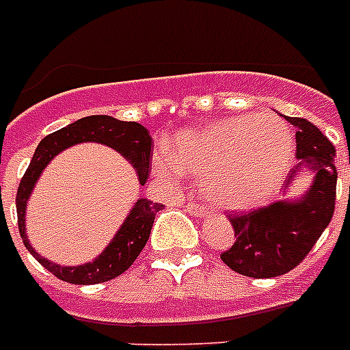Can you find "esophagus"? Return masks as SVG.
I'll use <instances>...</instances> for the list:
<instances>
[{
    "label": "esophagus",
    "instance_id": "34e87169",
    "mask_svg": "<svg viewBox=\"0 0 350 350\" xmlns=\"http://www.w3.org/2000/svg\"><path fill=\"white\" fill-rule=\"evenodd\" d=\"M185 208L189 211V213L192 214V216H202V218H205V216H208V211L205 207H202V205H198L196 202H189L185 205Z\"/></svg>",
    "mask_w": 350,
    "mask_h": 350
}]
</instances>
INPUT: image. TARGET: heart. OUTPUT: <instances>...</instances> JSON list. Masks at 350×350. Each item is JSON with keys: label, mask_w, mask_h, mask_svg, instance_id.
<instances>
[{"label": "heart", "mask_w": 350, "mask_h": 350, "mask_svg": "<svg viewBox=\"0 0 350 350\" xmlns=\"http://www.w3.org/2000/svg\"><path fill=\"white\" fill-rule=\"evenodd\" d=\"M293 152V134L283 121L271 116L232 118L181 134L174 143V161L156 156L154 170L169 181L187 172L207 181L213 203L247 208L282 183Z\"/></svg>", "instance_id": "b5f03b06"}]
</instances>
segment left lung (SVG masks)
I'll return each mask as SVG.
<instances>
[{"instance_id":"8db88e82","label":"left lung","mask_w":350,"mask_h":350,"mask_svg":"<svg viewBox=\"0 0 350 350\" xmlns=\"http://www.w3.org/2000/svg\"><path fill=\"white\" fill-rule=\"evenodd\" d=\"M296 131L298 172H314L310 191L296 202H276L250 213L230 214L234 243L221 252V261L249 278H274L298 267L331 224L336 203L334 145L316 125L304 118H287Z\"/></svg>"}]
</instances>
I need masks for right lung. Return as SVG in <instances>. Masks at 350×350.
I'll list each match as a JSON object with an SVG mask.
<instances>
[{
    "instance_id": "add662e5",
    "label": "right lung",
    "mask_w": 350,
    "mask_h": 350,
    "mask_svg": "<svg viewBox=\"0 0 350 350\" xmlns=\"http://www.w3.org/2000/svg\"><path fill=\"white\" fill-rule=\"evenodd\" d=\"M81 142L105 143L109 147L116 148L118 152L123 154L131 161L132 167L137 172V180L142 185H145L148 178V167L152 161V156H150L152 137L148 136L147 129L136 121H120L111 116H87L63 126L59 131L52 132L41 139L34 156L30 159L29 169L25 170L21 183L18 187L16 211H18L19 234H21L25 247L41 265L45 267L46 271L52 272L54 276L63 280V282L74 283V285H94V283L114 280L136 261L143 247L147 245L154 224V216L158 211L163 208V205L148 202L147 198L137 200L131 214L126 216V219L121 225V229L109 243V247L90 263L78 267H62L41 258L32 249V245L29 243L27 234H25L27 202H29L30 192L34 189L36 181L40 178L41 170L46 167V163L57 152H62L63 148Z\"/></svg>"
}]
</instances>
